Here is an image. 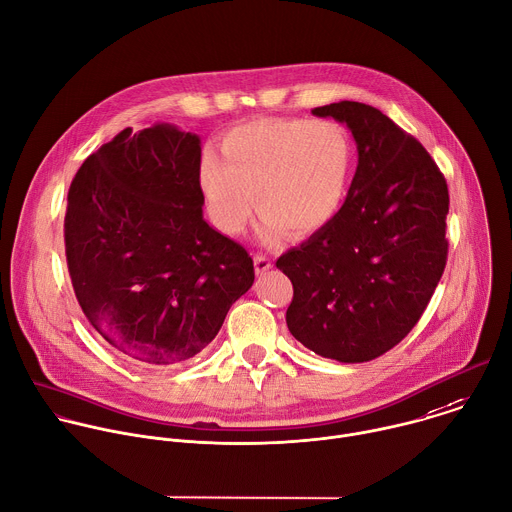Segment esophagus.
Wrapping results in <instances>:
<instances>
[{
  "label": "esophagus",
  "mask_w": 512,
  "mask_h": 512,
  "mask_svg": "<svg viewBox=\"0 0 512 512\" xmlns=\"http://www.w3.org/2000/svg\"><path fill=\"white\" fill-rule=\"evenodd\" d=\"M271 267H273V263H271L269 257H265V255H255V273H257V275H265Z\"/></svg>",
  "instance_id": "34e87169"
}]
</instances>
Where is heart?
<instances>
[{
	"label": "heart",
	"instance_id": "obj_1",
	"mask_svg": "<svg viewBox=\"0 0 512 512\" xmlns=\"http://www.w3.org/2000/svg\"><path fill=\"white\" fill-rule=\"evenodd\" d=\"M219 148L223 160L211 152L201 160L199 189L229 235L245 229L251 201L261 211V235L279 239L321 231L346 199L352 144L333 122L257 118L227 130Z\"/></svg>",
	"mask_w": 512,
	"mask_h": 512
}]
</instances>
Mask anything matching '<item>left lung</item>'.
Instances as JSON below:
<instances>
[{
  "instance_id": "8db88e82",
  "label": "left lung",
  "mask_w": 512,
  "mask_h": 512,
  "mask_svg": "<svg viewBox=\"0 0 512 512\" xmlns=\"http://www.w3.org/2000/svg\"><path fill=\"white\" fill-rule=\"evenodd\" d=\"M311 114L348 126L358 168L331 223L277 259L293 283L285 321L321 358L370 362L410 333L444 273L448 187L426 148L378 108L342 100Z\"/></svg>"
}]
</instances>
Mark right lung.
Segmentation results:
<instances>
[{"label":"right lung","mask_w":512,"mask_h":512,"mask_svg":"<svg viewBox=\"0 0 512 512\" xmlns=\"http://www.w3.org/2000/svg\"><path fill=\"white\" fill-rule=\"evenodd\" d=\"M201 138L156 122L118 132L68 191L78 303L122 356L166 368L201 354L255 279L253 259L203 217Z\"/></svg>","instance_id":"obj_1"}]
</instances>
